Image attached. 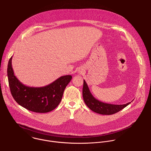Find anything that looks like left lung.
I'll list each match as a JSON object with an SVG mask.
<instances>
[{
  "label": "left lung",
  "instance_id": "left-lung-1",
  "mask_svg": "<svg viewBox=\"0 0 151 151\" xmlns=\"http://www.w3.org/2000/svg\"><path fill=\"white\" fill-rule=\"evenodd\" d=\"M82 96L86 105L93 112L101 115L114 114L131 103V102H129L124 104H112L98 100L91 93L88 86L85 80H83Z\"/></svg>",
  "mask_w": 151,
  "mask_h": 151
}]
</instances>
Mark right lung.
I'll return each mask as SVG.
<instances>
[{
	"instance_id": "1",
	"label": "right lung",
	"mask_w": 151,
	"mask_h": 151,
	"mask_svg": "<svg viewBox=\"0 0 151 151\" xmlns=\"http://www.w3.org/2000/svg\"><path fill=\"white\" fill-rule=\"evenodd\" d=\"M11 57L7 73L11 94L18 104L26 109L36 113H47L54 110L60 103L71 75L63 76L50 84L41 87H28L14 75Z\"/></svg>"
}]
</instances>
